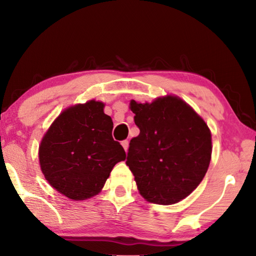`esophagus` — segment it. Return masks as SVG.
Segmentation results:
<instances>
[{"label": "esophagus", "mask_w": 256, "mask_h": 256, "mask_svg": "<svg viewBox=\"0 0 256 256\" xmlns=\"http://www.w3.org/2000/svg\"><path fill=\"white\" fill-rule=\"evenodd\" d=\"M122 146H123V148L125 150V152L128 151V140H124V141H122Z\"/></svg>", "instance_id": "esophagus-1"}]
</instances>
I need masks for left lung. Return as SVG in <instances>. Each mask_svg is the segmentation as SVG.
I'll list each match as a JSON object with an SVG mask.
<instances>
[{
  "instance_id": "left-lung-1",
  "label": "left lung",
  "mask_w": 256,
  "mask_h": 256,
  "mask_svg": "<svg viewBox=\"0 0 256 256\" xmlns=\"http://www.w3.org/2000/svg\"><path fill=\"white\" fill-rule=\"evenodd\" d=\"M140 134L130 142L126 165L146 201L170 205L202 182L212 154L211 132L201 116L176 96L151 104L131 101Z\"/></svg>"
}]
</instances>
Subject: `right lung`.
I'll list each match as a JSON object with an SVG mask.
<instances>
[{
  "label": "right lung",
  "instance_id": "add662e5",
  "mask_svg": "<svg viewBox=\"0 0 256 256\" xmlns=\"http://www.w3.org/2000/svg\"><path fill=\"white\" fill-rule=\"evenodd\" d=\"M103 108V103L92 100L65 110L40 145L45 178L71 200L96 195L114 165L126 156L122 145L112 138V118Z\"/></svg>",
  "mask_w": 256,
  "mask_h": 256
}]
</instances>
